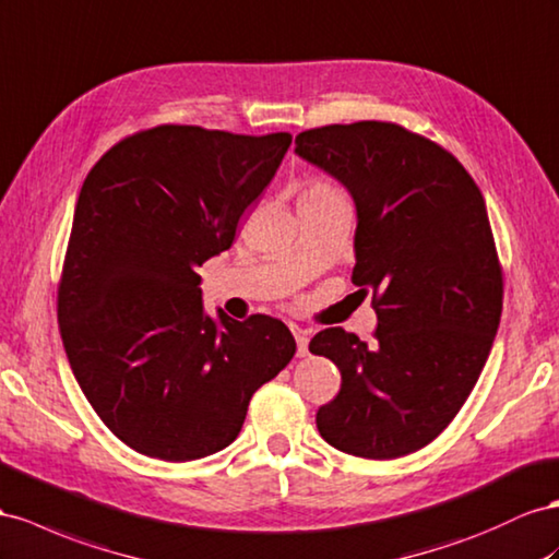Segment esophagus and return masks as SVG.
Segmentation results:
<instances>
[{
	"label": "esophagus",
	"mask_w": 559,
	"mask_h": 559,
	"mask_svg": "<svg viewBox=\"0 0 559 559\" xmlns=\"http://www.w3.org/2000/svg\"><path fill=\"white\" fill-rule=\"evenodd\" d=\"M294 336H296V345H298V357H306L308 355L310 334H308L306 329H294Z\"/></svg>",
	"instance_id": "1"
}]
</instances>
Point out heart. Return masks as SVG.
I'll use <instances>...</instances> for the list:
<instances>
[{
    "label": "heart",
    "instance_id": "b5f03b06",
    "mask_svg": "<svg viewBox=\"0 0 559 559\" xmlns=\"http://www.w3.org/2000/svg\"><path fill=\"white\" fill-rule=\"evenodd\" d=\"M336 190L331 188V186H326V183H312L306 192H304V198H322V194H334Z\"/></svg>",
    "mask_w": 559,
    "mask_h": 559
}]
</instances>
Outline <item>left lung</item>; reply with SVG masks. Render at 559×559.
Instances as JSON below:
<instances>
[{"mask_svg": "<svg viewBox=\"0 0 559 559\" xmlns=\"http://www.w3.org/2000/svg\"><path fill=\"white\" fill-rule=\"evenodd\" d=\"M294 153L350 192L353 284L373 292L379 314L373 345L341 326L310 341L343 379L317 430L353 456L412 454L454 420L501 322L485 198L454 155L397 124L310 129Z\"/></svg>", "mask_w": 559, "mask_h": 559, "instance_id": "obj_1", "label": "left lung"}]
</instances>
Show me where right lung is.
Segmentation results:
<instances>
[{
    "mask_svg": "<svg viewBox=\"0 0 559 559\" xmlns=\"http://www.w3.org/2000/svg\"><path fill=\"white\" fill-rule=\"evenodd\" d=\"M289 145V133L167 124L110 147L84 180L60 336L88 404L139 454L180 463L225 449L253 392L296 353L273 317H211L198 275L230 249Z\"/></svg>",
    "mask_w": 559,
    "mask_h": 559,
    "instance_id": "add662e5",
    "label": "right lung"
}]
</instances>
